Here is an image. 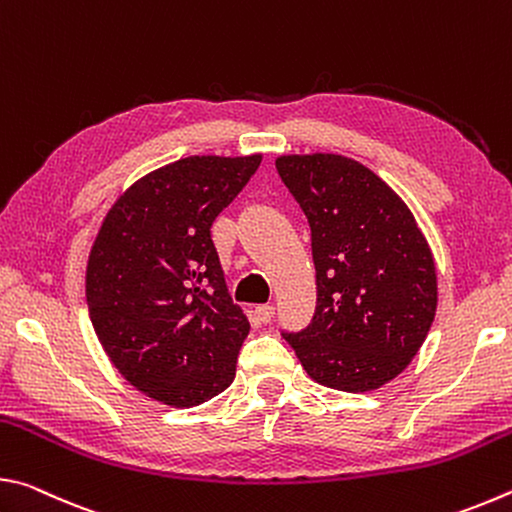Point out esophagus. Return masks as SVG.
<instances>
[{
	"instance_id": "obj_1",
	"label": "esophagus",
	"mask_w": 512,
	"mask_h": 512,
	"mask_svg": "<svg viewBox=\"0 0 512 512\" xmlns=\"http://www.w3.org/2000/svg\"><path fill=\"white\" fill-rule=\"evenodd\" d=\"M255 314L259 316V320H262V323H271V318L275 314V307L273 305H259L255 309Z\"/></svg>"
}]
</instances>
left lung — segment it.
<instances>
[{"instance_id":"8db88e82","label":"left lung","mask_w":512,"mask_h":512,"mask_svg":"<svg viewBox=\"0 0 512 512\" xmlns=\"http://www.w3.org/2000/svg\"><path fill=\"white\" fill-rule=\"evenodd\" d=\"M275 167L309 221L318 289L311 323L282 336L318 384L375 391L409 366L436 316L427 239L402 198L357 160L280 155Z\"/></svg>"}]
</instances>
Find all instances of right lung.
Returning <instances> with one entry per match:
<instances>
[{"label":"right lung","instance_id":"1","mask_svg":"<svg viewBox=\"0 0 512 512\" xmlns=\"http://www.w3.org/2000/svg\"><path fill=\"white\" fill-rule=\"evenodd\" d=\"M262 155H192L126 189L94 239L85 296L103 350L128 384L176 409L232 384L250 323L225 287L212 223Z\"/></svg>","mask_w":512,"mask_h":512}]
</instances>
